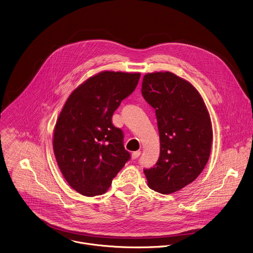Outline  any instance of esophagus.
<instances>
[{
    "label": "esophagus",
    "instance_id": "1",
    "mask_svg": "<svg viewBox=\"0 0 253 253\" xmlns=\"http://www.w3.org/2000/svg\"><path fill=\"white\" fill-rule=\"evenodd\" d=\"M141 155V152L140 151H137V152H134L132 153V158L133 159H137L139 156Z\"/></svg>",
    "mask_w": 253,
    "mask_h": 253
}]
</instances>
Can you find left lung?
<instances>
[{"label": "left lung", "mask_w": 253, "mask_h": 253, "mask_svg": "<svg viewBox=\"0 0 253 253\" xmlns=\"http://www.w3.org/2000/svg\"><path fill=\"white\" fill-rule=\"evenodd\" d=\"M142 95L155 109L160 139L159 158L144 173L152 190L169 195L194 182L205 167L213 138L210 116L198 90L172 72L146 74Z\"/></svg>", "instance_id": "1"}]
</instances>
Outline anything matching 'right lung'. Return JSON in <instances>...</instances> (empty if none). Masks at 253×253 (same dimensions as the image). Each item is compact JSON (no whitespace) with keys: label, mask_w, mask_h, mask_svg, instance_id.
Returning a JSON list of instances; mask_svg holds the SVG:
<instances>
[{"label":"right lung","mask_w":253,"mask_h":253,"mask_svg":"<svg viewBox=\"0 0 253 253\" xmlns=\"http://www.w3.org/2000/svg\"><path fill=\"white\" fill-rule=\"evenodd\" d=\"M141 73L102 71L78 86L56 120L52 148L68 185L86 197L104 194L130 159L123 132L111 118L138 85Z\"/></svg>","instance_id":"right-lung-1"}]
</instances>
